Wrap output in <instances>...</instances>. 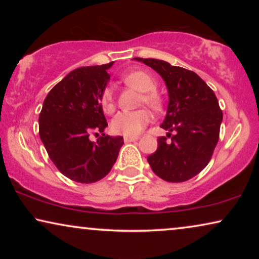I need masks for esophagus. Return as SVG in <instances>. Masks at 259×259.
Masks as SVG:
<instances>
[{
    "label": "esophagus",
    "instance_id": "esophagus-1",
    "mask_svg": "<svg viewBox=\"0 0 259 259\" xmlns=\"http://www.w3.org/2000/svg\"><path fill=\"white\" fill-rule=\"evenodd\" d=\"M138 140V137H123V141L125 143H132V141Z\"/></svg>",
    "mask_w": 259,
    "mask_h": 259
}]
</instances>
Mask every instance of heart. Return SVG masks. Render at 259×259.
<instances>
[{
	"label": "heart",
	"mask_w": 259,
	"mask_h": 259,
	"mask_svg": "<svg viewBox=\"0 0 259 259\" xmlns=\"http://www.w3.org/2000/svg\"><path fill=\"white\" fill-rule=\"evenodd\" d=\"M123 82L136 90L143 92V104H146L153 111H160L162 100L155 91L157 82L150 74L143 70H132L122 76ZM101 105L105 112L111 113L114 109V97L111 88H106L101 97ZM150 121V113L146 109L137 112H120L113 118L111 130L116 134L136 137Z\"/></svg>",
	"instance_id": "heart-1"
}]
</instances>
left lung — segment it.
I'll return each instance as SVG.
<instances>
[{"instance_id": "8db88e82", "label": "left lung", "mask_w": 259, "mask_h": 259, "mask_svg": "<svg viewBox=\"0 0 259 259\" xmlns=\"http://www.w3.org/2000/svg\"><path fill=\"white\" fill-rule=\"evenodd\" d=\"M134 60L153 68L168 91L167 113L160 125L168 133L158 138V148L148 155V164L166 182H186L206 167L219 140L223 112L217 98L192 70L162 60Z\"/></svg>"}]
</instances>
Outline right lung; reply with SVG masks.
I'll return each instance as SVG.
<instances>
[{
  "label": "right lung",
  "mask_w": 259,
  "mask_h": 259,
  "mask_svg": "<svg viewBox=\"0 0 259 259\" xmlns=\"http://www.w3.org/2000/svg\"><path fill=\"white\" fill-rule=\"evenodd\" d=\"M112 65L72 70L52 88L38 116V134L49 158L76 183H95L107 176L123 144L122 137L104 133L107 121L101 97ZM93 132L103 134L97 142L89 140Z\"/></svg>",
  "instance_id": "1"
}]
</instances>
